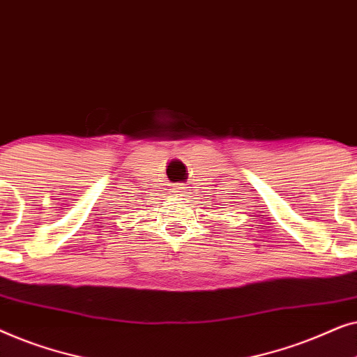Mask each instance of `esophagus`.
I'll list each match as a JSON object with an SVG mask.
<instances>
[{
  "instance_id": "1",
  "label": "esophagus",
  "mask_w": 357,
  "mask_h": 357,
  "mask_svg": "<svg viewBox=\"0 0 357 357\" xmlns=\"http://www.w3.org/2000/svg\"><path fill=\"white\" fill-rule=\"evenodd\" d=\"M175 193H183V187H182V185H178V187L175 188Z\"/></svg>"
}]
</instances>
